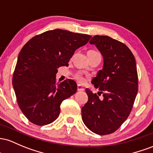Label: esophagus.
I'll use <instances>...</instances> for the list:
<instances>
[{"label":"esophagus","mask_w":153,"mask_h":153,"mask_svg":"<svg viewBox=\"0 0 153 153\" xmlns=\"http://www.w3.org/2000/svg\"><path fill=\"white\" fill-rule=\"evenodd\" d=\"M77 90H78V91H84V90H85V89H84V87H82L81 85H77Z\"/></svg>","instance_id":"obj_1"}]
</instances>
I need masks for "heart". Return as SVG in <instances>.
<instances>
[{
    "label": "heart",
    "instance_id": "b5f03b06",
    "mask_svg": "<svg viewBox=\"0 0 153 153\" xmlns=\"http://www.w3.org/2000/svg\"><path fill=\"white\" fill-rule=\"evenodd\" d=\"M97 53H99L97 52V51H87V54H97ZM76 78L78 81H79L81 82H83L84 81H85V79H84L83 77L81 76V75H76Z\"/></svg>",
    "mask_w": 153,
    "mask_h": 153
}]
</instances>
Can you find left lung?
Returning a JSON list of instances; mask_svg holds the SVG:
<instances>
[{"label":"left lung","mask_w":153,"mask_h":153,"mask_svg":"<svg viewBox=\"0 0 153 153\" xmlns=\"http://www.w3.org/2000/svg\"><path fill=\"white\" fill-rule=\"evenodd\" d=\"M95 45L103 58V66L91 83L99 88V98L86 89L88 100L82 108V118L90 131L99 135L113 133L128 118L138 92L136 61L128 48L108 36L95 35Z\"/></svg>","instance_id":"8db88e82"}]
</instances>
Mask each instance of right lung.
I'll list each match as a JSON object with an SVG mask.
<instances>
[{
  "label": "right lung",
  "mask_w": 153,
  "mask_h": 153,
  "mask_svg": "<svg viewBox=\"0 0 153 153\" xmlns=\"http://www.w3.org/2000/svg\"><path fill=\"white\" fill-rule=\"evenodd\" d=\"M91 36L67 30H49L35 36L19 54L13 75L19 106L32 123L44 126L58 117L61 102L77 90L74 80L56 84L58 68L68 66L75 51Z\"/></svg>",
  "instance_id": "obj_1"
}]
</instances>
